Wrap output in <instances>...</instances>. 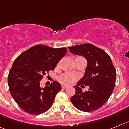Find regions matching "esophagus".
<instances>
[{
    "label": "esophagus",
    "mask_w": 129,
    "mask_h": 129,
    "mask_svg": "<svg viewBox=\"0 0 129 129\" xmlns=\"http://www.w3.org/2000/svg\"><path fill=\"white\" fill-rule=\"evenodd\" d=\"M68 88V86H66V85H62V86H61V88H62V89H65V88Z\"/></svg>",
    "instance_id": "1"
}]
</instances>
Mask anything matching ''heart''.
<instances>
[{
    "instance_id": "obj_1",
    "label": "heart",
    "mask_w": 129,
    "mask_h": 129,
    "mask_svg": "<svg viewBox=\"0 0 129 129\" xmlns=\"http://www.w3.org/2000/svg\"><path fill=\"white\" fill-rule=\"evenodd\" d=\"M77 80V77L73 74L65 73L59 77V81L63 84H71Z\"/></svg>"
}]
</instances>
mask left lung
Masks as SVG:
<instances>
[{
    "label": "left lung",
    "instance_id": "8db88e82",
    "mask_svg": "<svg viewBox=\"0 0 129 129\" xmlns=\"http://www.w3.org/2000/svg\"><path fill=\"white\" fill-rule=\"evenodd\" d=\"M69 51L87 60L84 76L75 86L76 93L71 97L73 105L81 111L92 112L106 103L116 84V69L111 58L103 49L90 43L69 47ZM89 86L88 92H82L79 86Z\"/></svg>",
    "mask_w": 129,
    "mask_h": 129
}]
</instances>
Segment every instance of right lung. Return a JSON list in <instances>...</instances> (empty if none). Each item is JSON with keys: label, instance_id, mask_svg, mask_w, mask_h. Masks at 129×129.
<instances>
[{"label": "right lung", "instance_id": "obj_1", "mask_svg": "<svg viewBox=\"0 0 129 129\" xmlns=\"http://www.w3.org/2000/svg\"><path fill=\"white\" fill-rule=\"evenodd\" d=\"M65 47L54 49L37 45L15 59L8 77L12 97L21 109L33 115L47 111L61 86L54 81L50 86L40 87V81L49 71L54 70L66 55Z\"/></svg>", "mask_w": 129, "mask_h": 129}]
</instances>
